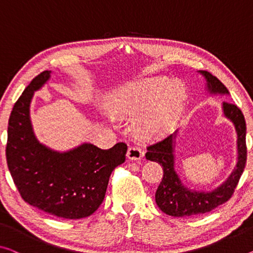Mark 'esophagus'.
Masks as SVG:
<instances>
[{
  "label": "esophagus",
  "instance_id": "34e87169",
  "mask_svg": "<svg viewBox=\"0 0 253 253\" xmlns=\"http://www.w3.org/2000/svg\"><path fill=\"white\" fill-rule=\"evenodd\" d=\"M143 156V151L138 148V147H130L129 149H127V153H126V157L130 159V161H139V159H141V157Z\"/></svg>",
  "mask_w": 253,
  "mask_h": 253
}]
</instances>
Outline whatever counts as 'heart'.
<instances>
[{
  "mask_svg": "<svg viewBox=\"0 0 253 253\" xmlns=\"http://www.w3.org/2000/svg\"><path fill=\"white\" fill-rule=\"evenodd\" d=\"M185 99L180 83L169 84L165 77L129 81L115 87L106 98V108L113 118L127 120L138 115L134 130L141 138L165 134L174 126Z\"/></svg>",
  "mask_w": 253,
  "mask_h": 253,
  "instance_id": "1",
  "label": "heart"
}]
</instances>
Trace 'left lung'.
<instances>
[{
  "mask_svg": "<svg viewBox=\"0 0 253 253\" xmlns=\"http://www.w3.org/2000/svg\"><path fill=\"white\" fill-rule=\"evenodd\" d=\"M199 72L207 81V90L211 94H230L227 88L211 73L203 70ZM223 113L225 118L234 124L238 134V141H236L238 163L227 180L212 191H197L182 184L180 176L175 170V157H174V146H175L177 131L162 141L147 147L148 151L146 153V158L161 164L164 172L163 180L155 194V199L161 211L166 215L174 217L198 216L211 211L218 206L227 203L232 198L247 163V126L242 112L236 105L224 102Z\"/></svg>",
  "mask_w": 253,
  "mask_h": 253,
  "instance_id": "8db88e82",
  "label": "left lung"
}]
</instances>
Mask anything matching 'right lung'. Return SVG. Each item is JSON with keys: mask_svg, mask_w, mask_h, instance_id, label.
<instances>
[{"mask_svg": "<svg viewBox=\"0 0 253 253\" xmlns=\"http://www.w3.org/2000/svg\"><path fill=\"white\" fill-rule=\"evenodd\" d=\"M52 71L35 77L15 102L7 126L6 163L23 200L49 215L65 219L90 216L102 205L115 167L126 162L127 146L110 149L83 143L64 153L38 141L30 121L34 92Z\"/></svg>", "mask_w": 253, "mask_h": 253, "instance_id": "obj_1", "label": "right lung"}]
</instances>
